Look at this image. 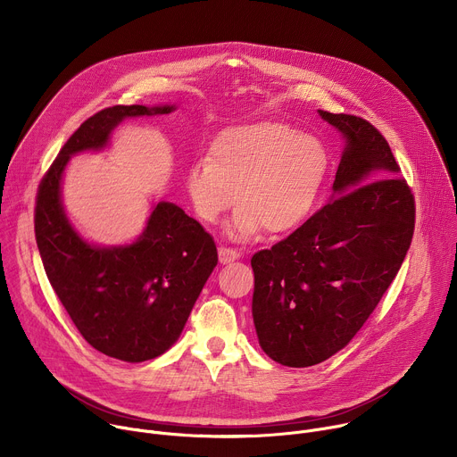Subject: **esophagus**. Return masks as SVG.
<instances>
[{"label": "esophagus", "instance_id": "1", "mask_svg": "<svg viewBox=\"0 0 457 457\" xmlns=\"http://www.w3.org/2000/svg\"><path fill=\"white\" fill-rule=\"evenodd\" d=\"M240 256V253L237 249H231V247H219V260L220 264H229V262H235V260Z\"/></svg>", "mask_w": 457, "mask_h": 457}]
</instances>
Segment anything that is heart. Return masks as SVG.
Segmentation results:
<instances>
[{"instance_id":"1","label":"heart","mask_w":457,"mask_h":457,"mask_svg":"<svg viewBox=\"0 0 457 457\" xmlns=\"http://www.w3.org/2000/svg\"><path fill=\"white\" fill-rule=\"evenodd\" d=\"M331 170L325 145L289 124L260 120L220 132L208 157L195 159L184 177L191 208L204 224H217L237 203L228 235H286L314 212Z\"/></svg>"}]
</instances>
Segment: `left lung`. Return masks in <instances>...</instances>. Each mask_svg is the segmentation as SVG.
Masks as SVG:
<instances>
[{
    "label": "left lung",
    "instance_id": "8db88e82",
    "mask_svg": "<svg viewBox=\"0 0 457 457\" xmlns=\"http://www.w3.org/2000/svg\"><path fill=\"white\" fill-rule=\"evenodd\" d=\"M318 113L344 139L329 204L251 258L258 344L287 367L316 365L354 338L414 233V197L385 137L361 117Z\"/></svg>",
    "mask_w": 457,
    "mask_h": 457
}]
</instances>
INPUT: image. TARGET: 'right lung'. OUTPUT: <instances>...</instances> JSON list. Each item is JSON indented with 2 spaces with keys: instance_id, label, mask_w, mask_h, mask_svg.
Listing matches in <instances>:
<instances>
[{
  "instance_id": "right-lung-1",
  "label": "right lung",
  "mask_w": 457,
  "mask_h": 457,
  "mask_svg": "<svg viewBox=\"0 0 457 457\" xmlns=\"http://www.w3.org/2000/svg\"><path fill=\"white\" fill-rule=\"evenodd\" d=\"M173 110L119 104L97 112L64 143L36 199V242L50 286L94 349L129 363L154 360L179 340L219 262L217 245L197 220L166 201L154 206L132 244H92L64 212L62 173L72 155L106 148L124 119Z\"/></svg>"
}]
</instances>
